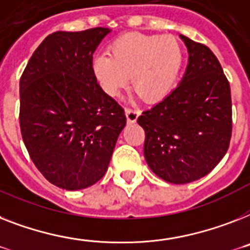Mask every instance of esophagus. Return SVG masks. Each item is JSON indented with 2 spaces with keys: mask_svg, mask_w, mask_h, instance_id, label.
<instances>
[{
  "mask_svg": "<svg viewBox=\"0 0 250 250\" xmlns=\"http://www.w3.org/2000/svg\"><path fill=\"white\" fill-rule=\"evenodd\" d=\"M140 115V110L139 109H132V107H127L125 109V117H127V121L129 123H135L137 121Z\"/></svg>",
  "mask_w": 250,
  "mask_h": 250,
  "instance_id": "34e87169",
  "label": "esophagus"
}]
</instances>
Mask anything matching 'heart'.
I'll use <instances>...</instances> for the list:
<instances>
[{"mask_svg":"<svg viewBox=\"0 0 250 250\" xmlns=\"http://www.w3.org/2000/svg\"><path fill=\"white\" fill-rule=\"evenodd\" d=\"M184 64V48L173 36L127 33L111 42L109 55L92 62L101 90L118 97L129 82L144 100L154 103L173 90Z\"/></svg>","mask_w":250,"mask_h":250,"instance_id":"b5f03b06","label":"heart"}]
</instances>
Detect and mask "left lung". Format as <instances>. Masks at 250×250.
Instances as JSON below:
<instances>
[{"label": "left lung", "instance_id": "left-lung-1", "mask_svg": "<svg viewBox=\"0 0 250 250\" xmlns=\"http://www.w3.org/2000/svg\"><path fill=\"white\" fill-rule=\"evenodd\" d=\"M188 52L181 82L144 111V155L150 169L171 184L209 173L225 157L232 131L230 84L209 48L180 36Z\"/></svg>", "mask_w": 250, "mask_h": 250}]
</instances>
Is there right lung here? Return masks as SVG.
Here are the masks:
<instances>
[{"mask_svg": "<svg viewBox=\"0 0 250 250\" xmlns=\"http://www.w3.org/2000/svg\"><path fill=\"white\" fill-rule=\"evenodd\" d=\"M109 33L99 26L50 34L20 78V129L30 159L70 191L103 178L125 125L123 107L92 73L93 52Z\"/></svg>", "mask_w": 250, "mask_h": 250, "instance_id": "1", "label": "right lung"}]
</instances>
